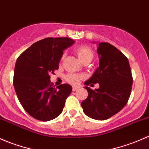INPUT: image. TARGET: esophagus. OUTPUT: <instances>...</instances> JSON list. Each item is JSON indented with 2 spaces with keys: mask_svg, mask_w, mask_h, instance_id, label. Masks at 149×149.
I'll return each mask as SVG.
<instances>
[{
  "mask_svg": "<svg viewBox=\"0 0 149 149\" xmlns=\"http://www.w3.org/2000/svg\"><path fill=\"white\" fill-rule=\"evenodd\" d=\"M78 88H77V87H73V91H76L78 90Z\"/></svg>",
  "mask_w": 149,
  "mask_h": 149,
  "instance_id": "34e87169",
  "label": "esophagus"
}]
</instances>
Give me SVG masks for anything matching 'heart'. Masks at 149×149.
<instances>
[{
	"label": "heart",
	"instance_id": "b5f03b06",
	"mask_svg": "<svg viewBox=\"0 0 149 149\" xmlns=\"http://www.w3.org/2000/svg\"><path fill=\"white\" fill-rule=\"evenodd\" d=\"M75 54L78 56L79 59L83 63H89L93 60L94 57V53L89 47L86 46H81L77 47L75 49ZM63 55L61 56V60L63 58ZM83 76L75 74V73H68L65 76V80L68 83L73 85H77L79 81L83 79Z\"/></svg>",
	"mask_w": 149,
	"mask_h": 149
}]
</instances>
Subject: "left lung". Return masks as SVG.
Here are the masks:
<instances>
[{"label": "left lung", "instance_id": "left-lung-1", "mask_svg": "<svg viewBox=\"0 0 149 149\" xmlns=\"http://www.w3.org/2000/svg\"><path fill=\"white\" fill-rule=\"evenodd\" d=\"M99 66L86 86L99 84L98 89L86 86L88 95L81 103L85 114L103 120L119 112L129 99L133 84L131 67L127 58L115 46L99 43L97 48Z\"/></svg>", "mask_w": 149, "mask_h": 149}]
</instances>
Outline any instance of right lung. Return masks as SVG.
<instances>
[{
    "instance_id": "1",
    "label": "right lung",
    "mask_w": 149,
    "mask_h": 149,
    "mask_svg": "<svg viewBox=\"0 0 149 149\" xmlns=\"http://www.w3.org/2000/svg\"><path fill=\"white\" fill-rule=\"evenodd\" d=\"M75 41L69 38L42 39L20 55L15 63L13 86L21 106L36 119L58 116L72 91L69 84L54 88L50 74L58 69L63 50Z\"/></svg>"
}]
</instances>
